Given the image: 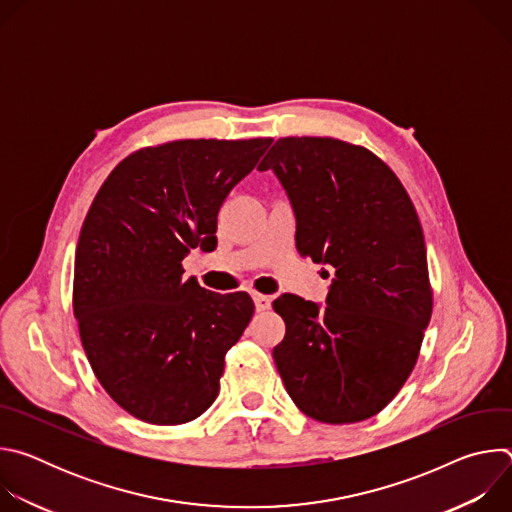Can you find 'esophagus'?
I'll return each mask as SVG.
<instances>
[{
    "label": "esophagus",
    "instance_id": "34e87169",
    "mask_svg": "<svg viewBox=\"0 0 512 512\" xmlns=\"http://www.w3.org/2000/svg\"><path fill=\"white\" fill-rule=\"evenodd\" d=\"M253 302H255V308H257V312H265V310H269L271 308V296H263V294H255L253 296Z\"/></svg>",
    "mask_w": 512,
    "mask_h": 512
}]
</instances>
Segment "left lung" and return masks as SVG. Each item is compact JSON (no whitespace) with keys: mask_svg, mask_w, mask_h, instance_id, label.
<instances>
[{"mask_svg":"<svg viewBox=\"0 0 512 512\" xmlns=\"http://www.w3.org/2000/svg\"><path fill=\"white\" fill-rule=\"evenodd\" d=\"M257 170H273L294 208L298 253L334 267L326 306L273 302L285 391L316 421L369 419L411 375L431 318L415 206L383 160L332 137H281Z\"/></svg>","mask_w":512,"mask_h":512,"instance_id":"obj_1","label":"left lung"}]
</instances>
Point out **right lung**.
<instances>
[{"label":"right lung","mask_w":512,"mask_h":512,"mask_svg":"<svg viewBox=\"0 0 512 512\" xmlns=\"http://www.w3.org/2000/svg\"><path fill=\"white\" fill-rule=\"evenodd\" d=\"M273 139H180L125 158L97 192L75 255L72 310L103 389L133 417L180 425L216 399L225 354L255 312L245 291L182 279L216 247L229 192Z\"/></svg>","instance_id":"add662e5"}]
</instances>
